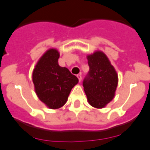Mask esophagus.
Segmentation results:
<instances>
[{
  "instance_id": "esophagus-1",
  "label": "esophagus",
  "mask_w": 150,
  "mask_h": 150,
  "mask_svg": "<svg viewBox=\"0 0 150 150\" xmlns=\"http://www.w3.org/2000/svg\"><path fill=\"white\" fill-rule=\"evenodd\" d=\"M77 77H78L79 81L81 82V79H82V76H81V74H79V75H77Z\"/></svg>"
}]
</instances>
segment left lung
<instances>
[{
    "instance_id": "obj_1",
    "label": "left lung",
    "mask_w": 150,
    "mask_h": 150,
    "mask_svg": "<svg viewBox=\"0 0 150 150\" xmlns=\"http://www.w3.org/2000/svg\"><path fill=\"white\" fill-rule=\"evenodd\" d=\"M90 67L83 87L90 105L97 109L106 106L113 99L118 85V75L102 51L87 57Z\"/></svg>"
}]
</instances>
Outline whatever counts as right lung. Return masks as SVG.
I'll return each mask as SVG.
<instances>
[{
    "mask_svg": "<svg viewBox=\"0 0 150 150\" xmlns=\"http://www.w3.org/2000/svg\"><path fill=\"white\" fill-rule=\"evenodd\" d=\"M59 53L50 49L40 58L32 74L36 94L47 107L59 109L64 106L71 90L79 79L66 67L58 64Z\"/></svg>",
    "mask_w": 150,
    "mask_h": 150,
    "instance_id": "add662e5",
    "label": "right lung"
}]
</instances>
